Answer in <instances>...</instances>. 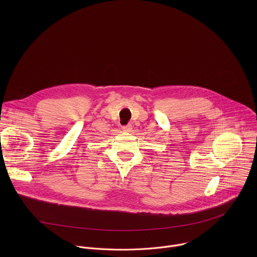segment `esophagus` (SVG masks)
<instances>
[{"mask_svg": "<svg viewBox=\"0 0 257 257\" xmlns=\"http://www.w3.org/2000/svg\"><path fill=\"white\" fill-rule=\"evenodd\" d=\"M122 131L123 132H131L132 131V126L131 125L124 126V127H122Z\"/></svg>", "mask_w": 257, "mask_h": 257, "instance_id": "34e87169", "label": "esophagus"}]
</instances>
